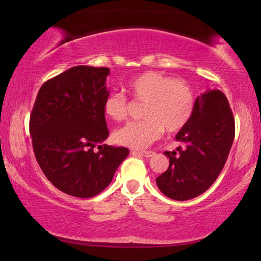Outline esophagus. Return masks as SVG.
<instances>
[{
    "mask_svg": "<svg viewBox=\"0 0 261 261\" xmlns=\"http://www.w3.org/2000/svg\"><path fill=\"white\" fill-rule=\"evenodd\" d=\"M133 154H139V155H142V157H151V155H153V152L152 151H133Z\"/></svg>",
    "mask_w": 261,
    "mask_h": 261,
    "instance_id": "34e87169",
    "label": "esophagus"
}]
</instances>
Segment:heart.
<instances>
[{
  "label": "heart",
  "instance_id": "heart-1",
  "mask_svg": "<svg viewBox=\"0 0 261 261\" xmlns=\"http://www.w3.org/2000/svg\"><path fill=\"white\" fill-rule=\"evenodd\" d=\"M126 88L133 99L145 101L141 109L143 119L127 122L114 133V140L119 145L145 148L160 139L163 130H181L193 115L195 95L184 80L147 71L131 80ZM103 110L114 121L125 120L128 114L127 98L121 93H112L104 100Z\"/></svg>",
  "mask_w": 261,
  "mask_h": 261
}]
</instances>
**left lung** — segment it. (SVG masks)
Here are the masks:
<instances>
[{
  "label": "left lung",
  "instance_id": "8db88e82",
  "mask_svg": "<svg viewBox=\"0 0 261 261\" xmlns=\"http://www.w3.org/2000/svg\"><path fill=\"white\" fill-rule=\"evenodd\" d=\"M175 139L182 147L164 152L169 167L155 182L169 199L185 201L205 193L228 158L234 140V118L226 95L218 89L199 95L190 120Z\"/></svg>",
  "mask_w": 261,
  "mask_h": 261
}]
</instances>
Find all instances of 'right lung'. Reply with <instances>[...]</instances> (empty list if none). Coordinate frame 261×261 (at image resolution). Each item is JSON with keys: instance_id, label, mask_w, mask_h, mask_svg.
I'll return each instance as SVG.
<instances>
[{"instance_id": "obj_1", "label": "right lung", "mask_w": 261, "mask_h": 261, "mask_svg": "<svg viewBox=\"0 0 261 261\" xmlns=\"http://www.w3.org/2000/svg\"><path fill=\"white\" fill-rule=\"evenodd\" d=\"M109 72L108 67L68 68L40 87L33 107L35 158L47 180L67 195H98L128 154L126 147L101 145L109 135L103 110Z\"/></svg>"}]
</instances>
